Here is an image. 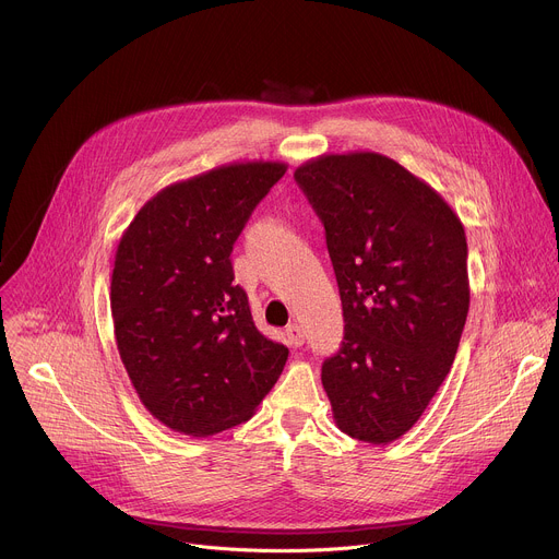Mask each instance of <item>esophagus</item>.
<instances>
[{
  "label": "esophagus",
  "instance_id": "1",
  "mask_svg": "<svg viewBox=\"0 0 559 559\" xmlns=\"http://www.w3.org/2000/svg\"><path fill=\"white\" fill-rule=\"evenodd\" d=\"M285 334H287V343H289L292 347H300V345L305 343V330H302V325H298V323H292V325L285 330Z\"/></svg>",
  "mask_w": 559,
  "mask_h": 559
}]
</instances>
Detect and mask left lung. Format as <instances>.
I'll return each mask as SVG.
<instances>
[{
	"mask_svg": "<svg viewBox=\"0 0 559 559\" xmlns=\"http://www.w3.org/2000/svg\"><path fill=\"white\" fill-rule=\"evenodd\" d=\"M294 179L325 227L345 336L323 362L338 429L386 444L447 378L468 313L466 236L425 181L378 152L325 154Z\"/></svg>",
	"mask_w": 559,
	"mask_h": 559,
	"instance_id": "1",
	"label": "left lung"
}]
</instances>
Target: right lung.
Segmentation results:
<instances>
[{
    "instance_id": "right-lung-1",
    "label": "right lung",
    "mask_w": 559,
    "mask_h": 559,
    "mask_svg": "<svg viewBox=\"0 0 559 559\" xmlns=\"http://www.w3.org/2000/svg\"><path fill=\"white\" fill-rule=\"evenodd\" d=\"M285 164H231L173 183L123 231L110 307L121 362L145 409L205 438L252 418L289 349L265 338L234 283L231 248Z\"/></svg>"
}]
</instances>
